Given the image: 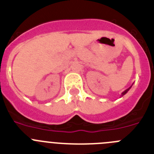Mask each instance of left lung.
<instances>
[{
	"instance_id": "left-lung-1",
	"label": "left lung",
	"mask_w": 154,
	"mask_h": 154,
	"mask_svg": "<svg viewBox=\"0 0 154 154\" xmlns=\"http://www.w3.org/2000/svg\"><path fill=\"white\" fill-rule=\"evenodd\" d=\"M131 87H132V85H131V86L130 87V88H128V89H126V90H125L124 92H122V95H121V96H124V95H125V94H126V93H127V92H128V91H129V90H130V88H131Z\"/></svg>"
}]
</instances>
